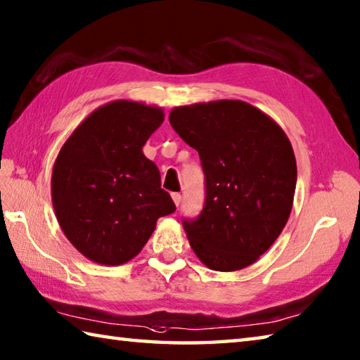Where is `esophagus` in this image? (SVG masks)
Wrapping results in <instances>:
<instances>
[{
  "mask_svg": "<svg viewBox=\"0 0 360 360\" xmlns=\"http://www.w3.org/2000/svg\"><path fill=\"white\" fill-rule=\"evenodd\" d=\"M172 198H173V202L176 206L181 205V193H172Z\"/></svg>",
  "mask_w": 360,
  "mask_h": 360,
  "instance_id": "1",
  "label": "esophagus"
}]
</instances>
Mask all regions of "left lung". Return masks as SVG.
Returning <instances> with one entry per match:
<instances>
[{
  "mask_svg": "<svg viewBox=\"0 0 360 360\" xmlns=\"http://www.w3.org/2000/svg\"><path fill=\"white\" fill-rule=\"evenodd\" d=\"M169 124L197 149L206 176L205 207L184 230L212 271H239L269 248L290 219L297 167L283 129L243 101L176 107Z\"/></svg>",
  "mask_w": 360,
  "mask_h": 360,
  "instance_id": "8db88e82",
  "label": "left lung"
}]
</instances>
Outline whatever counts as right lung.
Masks as SVG:
<instances>
[{"label":"right lung","mask_w":360,"mask_h":360,"mask_svg":"<svg viewBox=\"0 0 360 360\" xmlns=\"http://www.w3.org/2000/svg\"><path fill=\"white\" fill-rule=\"evenodd\" d=\"M163 110L113 101L83 120L58 153L51 201L63 233L83 257L120 266L141 252L158 219L176 211L143 146Z\"/></svg>","instance_id":"right-lung-1"}]
</instances>
